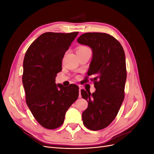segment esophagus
I'll list each match as a JSON object with an SVG mask.
<instances>
[{
	"instance_id": "1",
	"label": "esophagus",
	"mask_w": 154,
	"mask_h": 154,
	"mask_svg": "<svg viewBox=\"0 0 154 154\" xmlns=\"http://www.w3.org/2000/svg\"><path fill=\"white\" fill-rule=\"evenodd\" d=\"M81 87H80V89H79V97H81L82 95H81Z\"/></svg>"
}]
</instances>
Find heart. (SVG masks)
<instances>
[{
	"label": "heart",
	"mask_w": 154,
	"mask_h": 154,
	"mask_svg": "<svg viewBox=\"0 0 154 154\" xmlns=\"http://www.w3.org/2000/svg\"><path fill=\"white\" fill-rule=\"evenodd\" d=\"M80 48H83V47H80Z\"/></svg>",
	"instance_id": "b5f03b06"
}]
</instances>
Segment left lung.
<instances>
[{
	"label": "left lung",
	"mask_w": 154,
	"mask_h": 154,
	"mask_svg": "<svg viewBox=\"0 0 154 154\" xmlns=\"http://www.w3.org/2000/svg\"><path fill=\"white\" fill-rule=\"evenodd\" d=\"M78 42L92 50V58L87 72L95 75L96 91H81L88 107L82 113L83 123L91 130L106 128L117 116L125 97L127 80L125 54L122 45L114 37L103 32H86Z\"/></svg>",
	"instance_id": "obj_1"
}]
</instances>
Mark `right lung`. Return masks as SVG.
Listing matches in <instances>:
<instances>
[{
  "label": "right lung",
  "instance_id": "add662e5",
  "mask_svg": "<svg viewBox=\"0 0 154 154\" xmlns=\"http://www.w3.org/2000/svg\"><path fill=\"white\" fill-rule=\"evenodd\" d=\"M78 34L45 32L26 53L22 75L26 101L34 118L45 128L60 127L67 110L78 97L77 85L66 88L55 83L57 74L62 71L64 54Z\"/></svg>",
  "mask_w": 154,
  "mask_h": 154
}]
</instances>
